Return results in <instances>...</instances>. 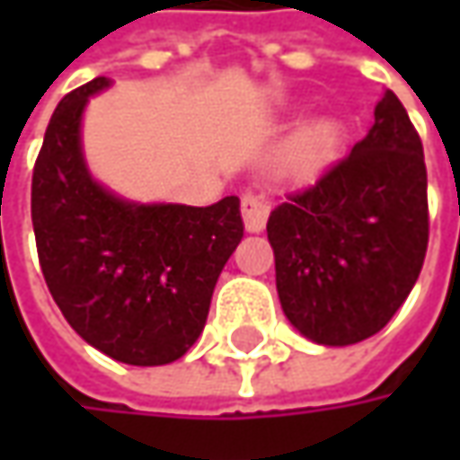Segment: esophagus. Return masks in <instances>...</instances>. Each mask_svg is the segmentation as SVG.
<instances>
[{"instance_id":"obj_1","label":"esophagus","mask_w":460,"mask_h":460,"mask_svg":"<svg viewBox=\"0 0 460 460\" xmlns=\"http://www.w3.org/2000/svg\"><path fill=\"white\" fill-rule=\"evenodd\" d=\"M271 212V199L263 191H245L240 197V215L248 233H261Z\"/></svg>"}]
</instances>
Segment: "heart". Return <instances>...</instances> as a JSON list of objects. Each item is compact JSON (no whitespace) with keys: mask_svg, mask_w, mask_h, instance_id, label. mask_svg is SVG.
I'll return each mask as SVG.
<instances>
[{"mask_svg":"<svg viewBox=\"0 0 460 460\" xmlns=\"http://www.w3.org/2000/svg\"><path fill=\"white\" fill-rule=\"evenodd\" d=\"M332 146H335V130L330 125H317L302 137L296 158L302 164H320L323 158L332 153Z\"/></svg>","mask_w":460,"mask_h":460,"instance_id":"heart-1","label":"heart"}]
</instances>
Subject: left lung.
Here are the masks:
<instances>
[{
	"label": "left lung",
	"mask_w": 460,
	"mask_h": 460,
	"mask_svg": "<svg viewBox=\"0 0 460 460\" xmlns=\"http://www.w3.org/2000/svg\"><path fill=\"white\" fill-rule=\"evenodd\" d=\"M281 309L323 345L376 335L412 292L430 238L422 140L394 92L374 128L269 217Z\"/></svg>",
	"instance_id": "1"
}]
</instances>
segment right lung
Returning <instances> with one entry per match:
<instances>
[{"mask_svg":"<svg viewBox=\"0 0 460 460\" xmlns=\"http://www.w3.org/2000/svg\"><path fill=\"white\" fill-rule=\"evenodd\" d=\"M97 76L61 99L32 168V230L45 284L68 325L130 366L181 358L199 338L217 276L243 238L240 199L130 204L92 181L79 125Z\"/></svg>","mask_w":460,"mask_h":460,"instance_id":"1","label":"right lung"}]
</instances>
